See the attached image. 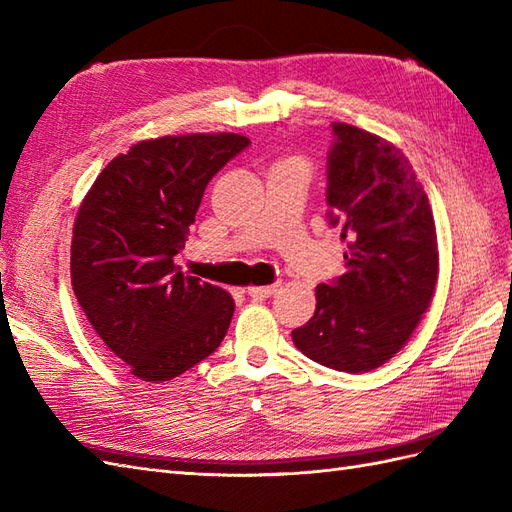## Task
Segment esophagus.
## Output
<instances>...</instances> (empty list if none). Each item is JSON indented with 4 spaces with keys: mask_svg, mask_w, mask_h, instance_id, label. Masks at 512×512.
<instances>
[{
    "mask_svg": "<svg viewBox=\"0 0 512 512\" xmlns=\"http://www.w3.org/2000/svg\"><path fill=\"white\" fill-rule=\"evenodd\" d=\"M277 290H279V283H274V285H248L246 287L248 296H253L257 300H264V298L272 296Z\"/></svg>",
    "mask_w": 512,
    "mask_h": 512,
    "instance_id": "1",
    "label": "esophagus"
}]
</instances>
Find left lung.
Segmentation results:
<instances>
[{
	"label": "left lung",
	"mask_w": 512,
	"mask_h": 512,
	"mask_svg": "<svg viewBox=\"0 0 512 512\" xmlns=\"http://www.w3.org/2000/svg\"><path fill=\"white\" fill-rule=\"evenodd\" d=\"M331 222L342 229L346 272L316 287V313L292 331L305 357L339 372L381 368L406 346L439 279L428 196L396 144L333 123Z\"/></svg>",
	"instance_id": "left-lung-1"
}]
</instances>
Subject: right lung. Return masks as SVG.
Instances as JSON below:
<instances>
[{
    "label": "right lung",
    "instance_id": "1",
    "mask_svg": "<svg viewBox=\"0 0 512 512\" xmlns=\"http://www.w3.org/2000/svg\"><path fill=\"white\" fill-rule=\"evenodd\" d=\"M244 147L248 138L229 131L140 140L108 162L77 209L75 298L140 381H173L227 335L231 294L183 274L175 255L209 179Z\"/></svg>",
    "mask_w": 512,
    "mask_h": 512
}]
</instances>
